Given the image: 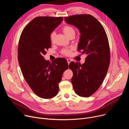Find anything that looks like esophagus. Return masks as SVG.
Segmentation results:
<instances>
[{
    "label": "esophagus",
    "instance_id": "esophagus-1",
    "mask_svg": "<svg viewBox=\"0 0 129 129\" xmlns=\"http://www.w3.org/2000/svg\"><path fill=\"white\" fill-rule=\"evenodd\" d=\"M67 62H68V64H69V63L71 62V60L70 59H67Z\"/></svg>",
    "mask_w": 129,
    "mask_h": 129
}]
</instances>
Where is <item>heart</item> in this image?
I'll return each instance as SVG.
<instances>
[{
  "label": "heart",
  "instance_id": "obj_1",
  "mask_svg": "<svg viewBox=\"0 0 129 129\" xmlns=\"http://www.w3.org/2000/svg\"><path fill=\"white\" fill-rule=\"evenodd\" d=\"M62 30L63 33L65 34V35L67 37H69L72 35V34H75V31L72 27L68 26V25H66L64 26L62 28ZM55 35H56V33H55L54 31H53L51 33L50 36V40L51 41H53L54 38V36ZM72 48L71 49H64L62 51V54L64 55H65V56H70V55L71 54V51H72Z\"/></svg>",
  "mask_w": 129,
  "mask_h": 129
}]
</instances>
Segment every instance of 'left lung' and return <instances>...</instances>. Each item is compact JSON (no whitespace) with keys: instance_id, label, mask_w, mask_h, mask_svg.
<instances>
[{"instance_id":"left-lung-1","label":"left lung","mask_w":129,"mask_h":129,"mask_svg":"<svg viewBox=\"0 0 129 129\" xmlns=\"http://www.w3.org/2000/svg\"><path fill=\"white\" fill-rule=\"evenodd\" d=\"M65 22L74 25L80 32L78 50L87 54L82 65L71 62L69 68L73 72L71 83L78 95L88 98L99 88L105 78L110 61L107 35L101 23L89 14L65 17Z\"/></svg>"}]
</instances>
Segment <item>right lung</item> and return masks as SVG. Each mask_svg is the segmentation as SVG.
<instances>
[{"instance_id": "obj_1", "label": "right lung", "mask_w": 129, "mask_h": 129, "mask_svg": "<svg viewBox=\"0 0 129 129\" xmlns=\"http://www.w3.org/2000/svg\"><path fill=\"white\" fill-rule=\"evenodd\" d=\"M62 17H37L24 28L19 41L18 60L23 76L34 92L48 99L56 96L67 60L59 58L50 63L43 57L51 47L50 36L62 21Z\"/></svg>"}]
</instances>
